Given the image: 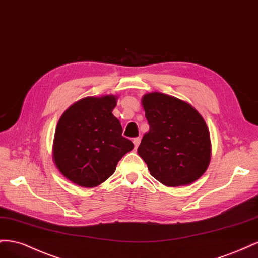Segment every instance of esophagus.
<instances>
[{"label": "esophagus", "instance_id": "obj_1", "mask_svg": "<svg viewBox=\"0 0 258 258\" xmlns=\"http://www.w3.org/2000/svg\"><path fill=\"white\" fill-rule=\"evenodd\" d=\"M140 143H141V138L138 137V138H135L134 139V144H135V147L138 148V146L140 145Z\"/></svg>", "mask_w": 258, "mask_h": 258}]
</instances>
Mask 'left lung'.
Instances as JSON below:
<instances>
[{"mask_svg":"<svg viewBox=\"0 0 258 258\" xmlns=\"http://www.w3.org/2000/svg\"><path fill=\"white\" fill-rule=\"evenodd\" d=\"M142 105L150 130L138 154L151 175L168 187L197 181L207 171L212 151L204 117L186 101L159 91L145 93Z\"/></svg>","mask_w":258,"mask_h":258,"instance_id":"8db88e82","label":"left lung"}]
</instances>
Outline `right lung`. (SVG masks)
Here are the masks:
<instances>
[{
	"instance_id": "add662e5",
	"label": "right lung",
	"mask_w": 258,
	"mask_h": 258,
	"mask_svg": "<svg viewBox=\"0 0 258 258\" xmlns=\"http://www.w3.org/2000/svg\"><path fill=\"white\" fill-rule=\"evenodd\" d=\"M118 97H86L69 106L58 121L52 160L59 172L77 186L92 188L105 182L134 143L121 136L113 115Z\"/></svg>"
}]
</instances>
